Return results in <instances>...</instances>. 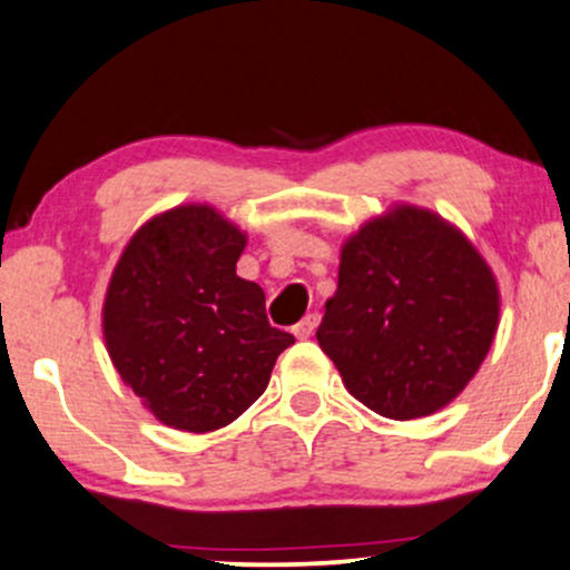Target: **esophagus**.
Instances as JSON below:
<instances>
[{
	"instance_id": "obj_1",
	"label": "esophagus",
	"mask_w": 570,
	"mask_h": 570,
	"mask_svg": "<svg viewBox=\"0 0 570 570\" xmlns=\"http://www.w3.org/2000/svg\"><path fill=\"white\" fill-rule=\"evenodd\" d=\"M317 325H320V314H306V317L301 320L296 327H293V333H296V338L306 341V338H312L314 330H317Z\"/></svg>"
}]
</instances>
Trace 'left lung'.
Segmentation results:
<instances>
[{
    "mask_svg": "<svg viewBox=\"0 0 570 570\" xmlns=\"http://www.w3.org/2000/svg\"><path fill=\"white\" fill-rule=\"evenodd\" d=\"M497 320L500 291L481 253L441 216L399 206L343 245L317 341L351 396L412 420L465 389Z\"/></svg>",
    "mask_w": 570,
    "mask_h": 570,
    "instance_id": "8db88e82",
    "label": "left lung"
}]
</instances>
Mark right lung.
Returning <instances> with one entry per match:
<instances>
[{"instance_id": "right-lung-1", "label": "right lung", "mask_w": 570, "mask_h": 570, "mask_svg": "<svg viewBox=\"0 0 570 570\" xmlns=\"http://www.w3.org/2000/svg\"><path fill=\"white\" fill-rule=\"evenodd\" d=\"M243 248V232L214 208L179 206L131 237L110 277V360L147 410L179 431L240 417L296 343L269 325L262 287L237 277Z\"/></svg>"}]
</instances>
